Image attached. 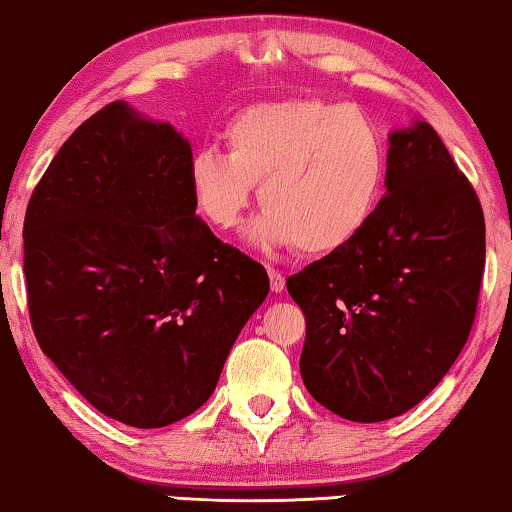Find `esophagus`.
Wrapping results in <instances>:
<instances>
[{
    "label": "esophagus",
    "instance_id": "esophagus-1",
    "mask_svg": "<svg viewBox=\"0 0 512 512\" xmlns=\"http://www.w3.org/2000/svg\"><path fill=\"white\" fill-rule=\"evenodd\" d=\"M268 275H270V289L275 291V293H282L284 291V284H286V279H284L282 272L275 270V268H270Z\"/></svg>",
    "mask_w": 512,
    "mask_h": 512
}]
</instances>
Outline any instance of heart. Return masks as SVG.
Returning a JSON list of instances; mask_svg holds the SVG:
<instances>
[{"label":"heart","mask_w":512,"mask_h":512,"mask_svg":"<svg viewBox=\"0 0 512 512\" xmlns=\"http://www.w3.org/2000/svg\"><path fill=\"white\" fill-rule=\"evenodd\" d=\"M228 153L195 151L188 165L193 205L228 233L261 181L263 214L247 237L258 247L328 256L359 237L380 207L387 146L377 125L349 104L289 97L242 109L226 125Z\"/></svg>","instance_id":"obj_1"}]
</instances>
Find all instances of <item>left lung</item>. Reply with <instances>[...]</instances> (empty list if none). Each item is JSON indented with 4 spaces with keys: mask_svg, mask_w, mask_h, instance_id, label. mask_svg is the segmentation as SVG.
I'll use <instances>...</instances> for the list:
<instances>
[{
    "mask_svg": "<svg viewBox=\"0 0 512 512\" xmlns=\"http://www.w3.org/2000/svg\"><path fill=\"white\" fill-rule=\"evenodd\" d=\"M384 186L352 244L286 279L307 324V391L363 424L403 415L443 380L485 270L480 200L429 123L391 132Z\"/></svg>",
    "mask_w": 512,
    "mask_h": 512,
    "instance_id": "1",
    "label": "left lung"
}]
</instances>
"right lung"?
Masks as SVG:
<instances>
[{
  "instance_id": "right-lung-1",
  "label": "right lung",
  "mask_w": 512,
  "mask_h": 512,
  "mask_svg": "<svg viewBox=\"0 0 512 512\" xmlns=\"http://www.w3.org/2000/svg\"><path fill=\"white\" fill-rule=\"evenodd\" d=\"M191 160L170 123L111 102L62 144L25 212L41 352L93 408L135 429L179 422L212 396L270 291L263 265L195 216Z\"/></svg>"
}]
</instances>
